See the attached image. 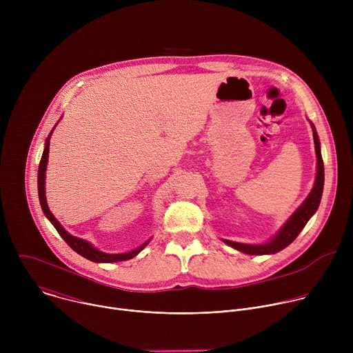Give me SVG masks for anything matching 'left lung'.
Instances as JSON below:
<instances>
[{"label": "left lung", "mask_w": 353, "mask_h": 353, "mask_svg": "<svg viewBox=\"0 0 353 353\" xmlns=\"http://www.w3.org/2000/svg\"><path fill=\"white\" fill-rule=\"evenodd\" d=\"M310 125L313 130L314 148H316V157H317V170H316L317 173H316L314 185H313L310 194L306 196V199L300 204V207L289 216V219L282 225V228L268 241L261 243V244H247V243H239V241L222 239L223 243H226L228 245L233 247L234 250L241 251V253L250 254V256L275 254V253H278V251L288 247L297 237V234L303 230V228L306 226L309 219L316 214V211L319 210V205H320V201L323 196V188H324V163H323V157H321L319 134L312 121H310Z\"/></svg>", "instance_id": "1"}]
</instances>
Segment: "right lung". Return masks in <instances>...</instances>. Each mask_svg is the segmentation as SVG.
<instances>
[{
    "label": "right lung",
    "instance_id": "right-lung-1",
    "mask_svg": "<svg viewBox=\"0 0 353 353\" xmlns=\"http://www.w3.org/2000/svg\"><path fill=\"white\" fill-rule=\"evenodd\" d=\"M59 124V123H57ZM56 124V125H57ZM56 125L53 127L52 132L48 134V137L46 138L44 142V150H43V155L40 159V165H39V173H37V191H39V201H40V205H41V211L46 215V218L52 222V225L57 229L59 234L65 240V243L78 253L79 256L93 261V263H117V261H127L135 256H138L141 251L148 245V243L152 240L150 237L149 240H146L145 243H142L139 247L127 251V253H120V254H109V253H103V251L97 250L93 244H90L88 240L85 239H79L75 237L72 234H70L63 225L54 218V215L50 211L48 205H47V198H46V169H47V163H48V150H50V138H52V134L56 128Z\"/></svg>",
    "mask_w": 353,
    "mask_h": 353
}]
</instances>
